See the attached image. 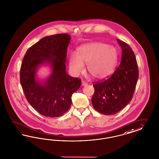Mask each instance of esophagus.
<instances>
[{
  "mask_svg": "<svg viewBox=\"0 0 159 159\" xmlns=\"http://www.w3.org/2000/svg\"><path fill=\"white\" fill-rule=\"evenodd\" d=\"M86 85H87V83L85 82L84 81H82V86H85Z\"/></svg>",
  "mask_w": 159,
  "mask_h": 159,
  "instance_id": "esophagus-1",
  "label": "esophagus"
}]
</instances>
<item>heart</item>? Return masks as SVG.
Segmentation results:
<instances>
[{"instance_id": "obj_1", "label": "heart", "mask_w": 159, "mask_h": 159, "mask_svg": "<svg viewBox=\"0 0 159 159\" xmlns=\"http://www.w3.org/2000/svg\"><path fill=\"white\" fill-rule=\"evenodd\" d=\"M117 61V51L114 46L93 42L81 46L77 49L76 55L70 56L69 69L77 75L83 72L84 63H87L90 74L97 79H103L113 72Z\"/></svg>"}]
</instances>
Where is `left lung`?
Here are the masks:
<instances>
[{"label":"left lung","mask_w":159,"mask_h":159,"mask_svg":"<svg viewBox=\"0 0 159 159\" xmlns=\"http://www.w3.org/2000/svg\"><path fill=\"white\" fill-rule=\"evenodd\" d=\"M122 48L121 62L111 76L93 84L94 109L106 115L115 114L132 98L138 79V65L131 48L117 39Z\"/></svg>","instance_id":"8db88e82"}]
</instances>
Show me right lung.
I'll list each match as a JSON object with an SVG mask.
<instances>
[{
	"label": "right lung",
	"instance_id": "add662e5",
	"mask_svg": "<svg viewBox=\"0 0 159 159\" xmlns=\"http://www.w3.org/2000/svg\"><path fill=\"white\" fill-rule=\"evenodd\" d=\"M70 40L68 34L44 37L28 48L20 69V82L28 103L42 115L59 117L68 111L72 95L78 90L81 80L69 76L66 70L67 48ZM43 64L52 69L44 82L36 78Z\"/></svg>",
	"mask_w": 159,
	"mask_h": 159
}]
</instances>
